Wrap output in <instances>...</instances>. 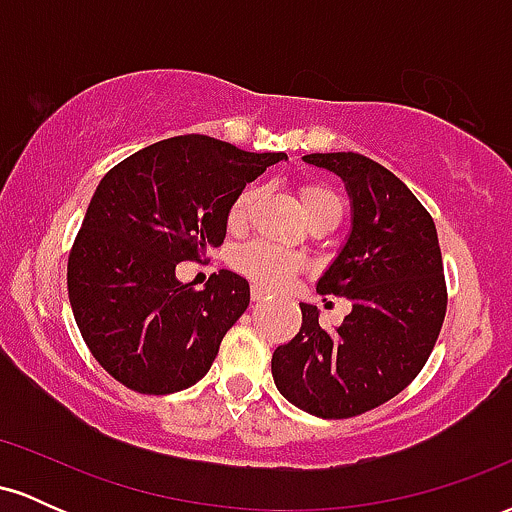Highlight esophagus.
<instances>
[{
    "label": "esophagus",
    "mask_w": 512,
    "mask_h": 512,
    "mask_svg": "<svg viewBox=\"0 0 512 512\" xmlns=\"http://www.w3.org/2000/svg\"><path fill=\"white\" fill-rule=\"evenodd\" d=\"M250 298H252V301H255V303H260V301H264V298H269V293L264 291V289H260V286H252Z\"/></svg>",
    "instance_id": "1"
}]
</instances>
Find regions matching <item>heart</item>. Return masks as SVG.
I'll list each match as a JSON object with an SVG mask.
<instances>
[{"label":"heart","mask_w":512,"mask_h":512,"mask_svg":"<svg viewBox=\"0 0 512 512\" xmlns=\"http://www.w3.org/2000/svg\"><path fill=\"white\" fill-rule=\"evenodd\" d=\"M260 195L262 190L257 185L245 187V190L233 199L231 209H228V226H245V223L250 221L257 202H260ZM298 197H301L303 211L305 216H308V221L325 214H334L342 219V197H339L332 187L320 185V182H305V185H301V190H298ZM231 262L240 274L248 276L252 284L269 291H279L284 289V286H289L293 276L301 269V257H298L296 252L281 248V245L267 243V240H252V243L240 245V248L233 252Z\"/></svg>","instance_id":"b5f03b06"}]
</instances>
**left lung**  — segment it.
I'll return each mask as SVG.
<instances>
[{
  "instance_id": "left-lung-1",
  "label": "left lung",
  "mask_w": 512,
  "mask_h": 512,
  "mask_svg": "<svg viewBox=\"0 0 512 512\" xmlns=\"http://www.w3.org/2000/svg\"><path fill=\"white\" fill-rule=\"evenodd\" d=\"M303 161L349 190L351 236L317 291L346 298L351 313L325 330L315 305L301 303V330L276 346L272 375L298 409L351 419L399 395L426 366L448 310L443 257L431 214L385 166L354 151Z\"/></svg>"
}]
</instances>
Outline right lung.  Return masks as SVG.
I'll return each instance as SVG.
<instances>
[{
	"label": "right lung",
	"mask_w": 512,
	"mask_h": 512,
	"mask_svg": "<svg viewBox=\"0 0 512 512\" xmlns=\"http://www.w3.org/2000/svg\"><path fill=\"white\" fill-rule=\"evenodd\" d=\"M281 158L182 134L103 175L69 252L67 289L88 351L117 383L170 395L207 375L250 286L221 269L197 291L175 267L219 248L233 199Z\"/></svg>",
	"instance_id": "1"
}]
</instances>
